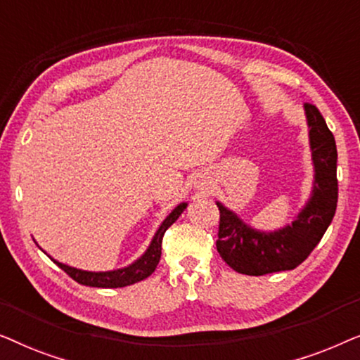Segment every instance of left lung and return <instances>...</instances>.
Listing matches in <instances>:
<instances>
[{"mask_svg": "<svg viewBox=\"0 0 360 360\" xmlns=\"http://www.w3.org/2000/svg\"><path fill=\"white\" fill-rule=\"evenodd\" d=\"M309 146L314 165L313 193L297 219L290 226L264 233L245 224L239 216L219 208V231L216 249L236 272L259 275L293 270L313 252L331 224L338 206V149L333 132L314 105L304 103Z\"/></svg>", "mask_w": 360, "mask_h": 360, "instance_id": "obj_1", "label": "left lung"}]
</instances>
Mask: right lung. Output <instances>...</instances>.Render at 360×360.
Here are the masks:
<instances>
[{
    "label": "right lung",
    "mask_w": 360,
    "mask_h": 360,
    "mask_svg": "<svg viewBox=\"0 0 360 360\" xmlns=\"http://www.w3.org/2000/svg\"><path fill=\"white\" fill-rule=\"evenodd\" d=\"M186 208V203H180L172 213L164 219V223L160 224V228L157 229V233L152 239L149 249L146 250L144 255L141 259H137L134 264L127 265L124 269L111 270V272H86V270H80L75 267H68L65 264L57 262L53 260L68 277H72L75 282L80 285H86V287H98V288H121L127 287V285L137 283L141 280L149 277L154 272L157 264L160 260L162 254V239H164L165 231L170 228L172 224L179 219V216L184 213Z\"/></svg>",
    "instance_id": "right-lung-1"
}]
</instances>
